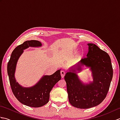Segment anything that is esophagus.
I'll return each mask as SVG.
<instances>
[{"mask_svg": "<svg viewBox=\"0 0 120 120\" xmlns=\"http://www.w3.org/2000/svg\"><path fill=\"white\" fill-rule=\"evenodd\" d=\"M60 73H61V77L63 78V77H64V75L65 74V72H64V71H61Z\"/></svg>", "mask_w": 120, "mask_h": 120, "instance_id": "34e87169", "label": "esophagus"}]
</instances>
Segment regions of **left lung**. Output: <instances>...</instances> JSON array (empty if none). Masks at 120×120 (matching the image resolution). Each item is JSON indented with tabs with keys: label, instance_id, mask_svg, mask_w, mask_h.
Listing matches in <instances>:
<instances>
[{
	"label": "left lung",
	"instance_id": "left-lung-1",
	"mask_svg": "<svg viewBox=\"0 0 120 120\" xmlns=\"http://www.w3.org/2000/svg\"><path fill=\"white\" fill-rule=\"evenodd\" d=\"M86 58L82 59L64 76L68 100L75 107L87 109L100 104L105 98L113 76V68L109 55L98 46L89 43ZM85 65L90 68L94 81L84 84L77 73ZM78 72H77V71Z\"/></svg>",
	"mask_w": 120,
	"mask_h": 120
}]
</instances>
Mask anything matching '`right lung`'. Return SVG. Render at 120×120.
Returning a JSON list of instances; mask_svg holds the SVG:
<instances>
[{
	"instance_id": "add662e5",
	"label": "right lung",
	"mask_w": 120,
	"mask_h": 120,
	"mask_svg": "<svg viewBox=\"0 0 120 120\" xmlns=\"http://www.w3.org/2000/svg\"><path fill=\"white\" fill-rule=\"evenodd\" d=\"M42 43L37 40L27 41L17 46L12 52L7 65L10 86L13 94L22 104L31 107H40L47 104L49 94L56 83L61 77L59 70L51 75H45L34 86L24 88L19 85L15 78L14 74L17 60L24 49L29 47H40Z\"/></svg>"
}]
</instances>
